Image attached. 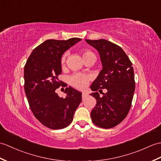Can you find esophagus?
<instances>
[{
	"instance_id": "1",
	"label": "esophagus",
	"mask_w": 161,
	"mask_h": 161,
	"mask_svg": "<svg viewBox=\"0 0 161 161\" xmlns=\"http://www.w3.org/2000/svg\"><path fill=\"white\" fill-rule=\"evenodd\" d=\"M87 95H88V94H87V93L86 92H82V99H85L86 97H87Z\"/></svg>"
}]
</instances>
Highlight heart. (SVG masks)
I'll return each instance as SVG.
<instances>
[{
    "label": "heart",
    "instance_id": "b5f03b06",
    "mask_svg": "<svg viewBox=\"0 0 161 161\" xmlns=\"http://www.w3.org/2000/svg\"><path fill=\"white\" fill-rule=\"evenodd\" d=\"M81 54L84 61L91 57H95V54L93 53L91 51H90L88 49L82 50ZM66 58V54H64L62 56L60 59V64L62 66H64L65 64ZM90 81H91V77H90L88 75L81 73H75L69 77V84L71 85L73 87L79 90H82L86 87L87 85L89 84Z\"/></svg>",
    "mask_w": 161,
    "mask_h": 161
}]
</instances>
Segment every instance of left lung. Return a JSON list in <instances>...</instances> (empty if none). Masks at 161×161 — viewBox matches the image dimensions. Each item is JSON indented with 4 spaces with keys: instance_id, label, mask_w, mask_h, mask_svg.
I'll use <instances>...</instances> for the list:
<instances>
[{
    "instance_id": "obj_1",
    "label": "left lung",
    "mask_w": 161,
    "mask_h": 161,
    "mask_svg": "<svg viewBox=\"0 0 161 161\" xmlns=\"http://www.w3.org/2000/svg\"><path fill=\"white\" fill-rule=\"evenodd\" d=\"M86 41L98 51L103 66L91 86L94 91L91 95L97 102L91 113L92 121L99 128H113L126 117L132 105L135 90L132 64L124 51L110 41ZM104 88L107 92L100 97L98 92Z\"/></svg>"
}]
</instances>
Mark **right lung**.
<instances>
[{
    "label": "right lung",
    "instance_id": "right-lung-1",
    "mask_svg": "<svg viewBox=\"0 0 161 161\" xmlns=\"http://www.w3.org/2000/svg\"><path fill=\"white\" fill-rule=\"evenodd\" d=\"M80 40H47L33 50L25 64L24 88L29 107L35 117L50 129L68 126L81 102V92L70 86L65 88V98L55 92L61 86H67L58 79L62 73V56Z\"/></svg>",
    "mask_w": 161,
    "mask_h": 161
}]
</instances>
